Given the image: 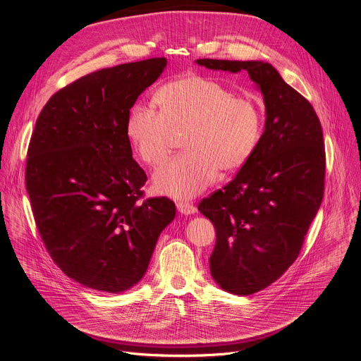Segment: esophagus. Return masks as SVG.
<instances>
[{
    "label": "esophagus",
    "mask_w": 361,
    "mask_h": 361,
    "mask_svg": "<svg viewBox=\"0 0 361 361\" xmlns=\"http://www.w3.org/2000/svg\"><path fill=\"white\" fill-rule=\"evenodd\" d=\"M177 210L181 213V214H185V216H190V214H194L197 212L195 205L192 202H188V201H178L177 202Z\"/></svg>",
    "instance_id": "34e87169"
}]
</instances>
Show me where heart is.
I'll use <instances>...</instances> for the list:
<instances>
[{
    "instance_id": "heart-1",
    "label": "heart",
    "mask_w": 361,
    "mask_h": 361,
    "mask_svg": "<svg viewBox=\"0 0 361 361\" xmlns=\"http://www.w3.org/2000/svg\"><path fill=\"white\" fill-rule=\"evenodd\" d=\"M160 113L134 106L126 121V135L137 156L148 166L161 164L176 135H183L180 156L154 173L160 194L191 198L213 184L219 170L244 167L260 142L263 111L250 97H235L221 82L187 75L166 84L157 94Z\"/></svg>"
}]
</instances>
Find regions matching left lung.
<instances>
[{
  "label": "left lung",
  "mask_w": 361,
  "mask_h": 361,
  "mask_svg": "<svg viewBox=\"0 0 361 361\" xmlns=\"http://www.w3.org/2000/svg\"><path fill=\"white\" fill-rule=\"evenodd\" d=\"M230 73L247 71L264 98L266 124L248 163L198 212L216 228L214 281L248 295L280 279L295 262L324 194L326 152L320 120L300 92L264 61L195 60Z\"/></svg>",
  "instance_id": "left-lung-1"
}]
</instances>
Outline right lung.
I'll use <instances>...</instances> for the list:
<instances>
[{
    "instance_id": "right-lung-1",
    "label": "right lung",
    "mask_w": 361,
    "mask_h": 361,
    "mask_svg": "<svg viewBox=\"0 0 361 361\" xmlns=\"http://www.w3.org/2000/svg\"><path fill=\"white\" fill-rule=\"evenodd\" d=\"M167 60L102 68L57 91L41 110L27 152L25 184L38 233L70 279L121 293L145 274L174 220L167 197L142 198L126 121Z\"/></svg>"
}]
</instances>
